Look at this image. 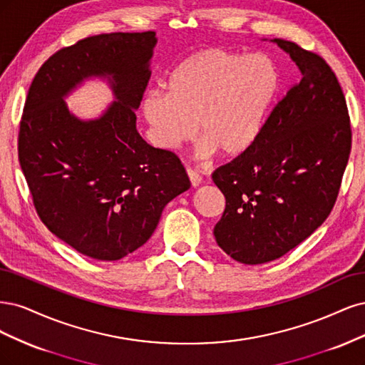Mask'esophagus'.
<instances>
[{
	"label": "esophagus",
	"instance_id": "esophagus-1",
	"mask_svg": "<svg viewBox=\"0 0 365 365\" xmlns=\"http://www.w3.org/2000/svg\"><path fill=\"white\" fill-rule=\"evenodd\" d=\"M186 173H187V178H190V180H191V185L195 187V186H198L200 185V182H202V175H200L195 170H192V168H187L186 170Z\"/></svg>",
	"mask_w": 365,
	"mask_h": 365
}]
</instances>
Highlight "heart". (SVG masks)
Listing matches in <instances>:
<instances>
[{
  "instance_id": "b5f03b06",
  "label": "heart",
  "mask_w": 365,
  "mask_h": 365,
  "mask_svg": "<svg viewBox=\"0 0 365 365\" xmlns=\"http://www.w3.org/2000/svg\"><path fill=\"white\" fill-rule=\"evenodd\" d=\"M280 88V73L267 54L206 48L187 56L170 76L167 91L144 100V118L155 144L174 150L197 130L198 158L237 156L261 135Z\"/></svg>"
}]
</instances>
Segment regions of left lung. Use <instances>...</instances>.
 Wrapping results in <instances>:
<instances>
[{
  "label": "left lung",
  "instance_id": "8db88e82",
  "mask_svg": "<svg viewBox=\"0 0 365 365\" xmlns=\"http://www.w3.org/2000/svg\"><path fill=\"white\" fill-rule=\"evenodd\" d=\"M302 78L267 118L255 144L212 174L226 197L217 244L241 264L284 256L331 214L351 147L347 104L323 57L273 39Z\"/></svg>",
  "mask_w": 365,
  "mask_h": 365
}]
</instances>
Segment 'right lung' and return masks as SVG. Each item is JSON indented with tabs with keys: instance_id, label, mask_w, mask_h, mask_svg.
Listing matches in <instances>:
<instances>
[{
	"instance_id": "1",
	"label": "right lung",
	"mask_w": 365,
	"mask_h": 365,
	"mask_svg": "<svg viewBox=\"0 0 365 365\" xmlns=\"http://www.w3.org/2000/svg\"><path fill=\"white\" fill-rule=\"evenodd\" d=\"M156 33H106L54 53L34 76L18 156L43 225L78 253L118 261L144 245L162 210L190 190L180 159L148 145L136 113L151 76ZM89 76L108 78L114 102L80 120L63 98Z\"/></svg>"
}]
</instances>
